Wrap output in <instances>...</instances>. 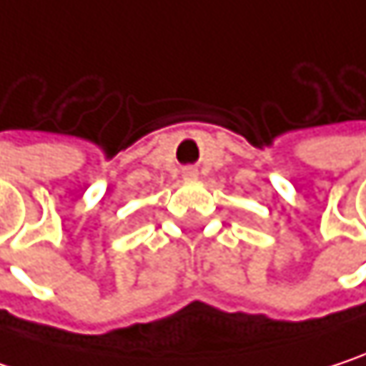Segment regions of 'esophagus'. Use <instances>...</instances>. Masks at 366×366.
<instances>
[{
  "label": "esophagus",
  "instance_id": "34e87169",
  "mask_svg": "<svg viewBox=\"0 0 366 366\" xmlns=\"http://www.w3.org/2000/svg\"><path fill=\"white\" fill-rule=\"evenodd\" d=\"M194 176H197L194 169H184V178H194Z\"/></svg>",
  "mask_w": 366,
  "mask_h": 366
}]
</instances>
